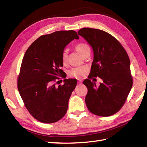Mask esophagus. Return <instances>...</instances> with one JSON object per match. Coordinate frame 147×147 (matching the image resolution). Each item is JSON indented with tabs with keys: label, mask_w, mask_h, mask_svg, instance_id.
I'll return each mask as SVG.
<instances>
[{
	"label": "esophagus",
	"mask_w": 147,
	"mask_h": 147,
	"mask_svg": "<svg viewBox=\"0 0 147 147\" xmlns=\"http://www.w3.org/2000/svg\"><path fill=\"white\" fill-rule=\"evenodd\" d=\"M78 84H82V80H78Z\"/></svg>",
	"instance_id": "obj_1"
}]
</instances>
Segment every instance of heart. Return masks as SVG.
<instances>
[{"mask_svg":"<svg viewBox=\"0 0 147 147\" xmlns=\"http://www.w3.org/2000/svg\"><path fill=\"white\" fill-rule=\"evenodd\" d=\"M76 49L77 51L82 56L85 54L86 52L90 51V47L86 44V43H79L76 46ZM67 57H68V51L67 50L65 49L64 51L62 52V59L63 63L65 64L67 61ZM86 71V67H74L73 68L71 71H69L68 73L69 76L71 78H74L80 79L82 78L85 75V74Z\"/></svg>","mask_w":147,"mask_h":147,"instance_id":"heart-1","label":"heart"}]
</instances>
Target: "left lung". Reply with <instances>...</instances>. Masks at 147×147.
<instances>
[{"label":"left lung","instance_id":"1","mask_svg":"<svg viewBox=\"0 0 147 147\" xmlns=\"http://www.w3.org/2000/svg\"><path fill=\"white\" fill-rule=\"evenodd\" d=\"M78 33L93 51L91 71L83 82L88 88L87 108L99 116H110L123 107L132 88L129 57L121 43L104 31L83 28ZM97 76L103 81L98 87L89 80Z\"/></svg>","mask_w":147,"mask_h":147}]
</instances>
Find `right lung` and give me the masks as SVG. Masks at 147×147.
<instances>
[{
  "mask_svg": "<svg viewBox=\"0 0 147 147\" xmlns=\"http://www.w3.org/2000/svg\"><path fill=\"white\" fill-rule=\"evenodd\" d=\"M79 38L73 30L55 32L40 36L24 54L18 88L28 111L42 123H55L66 113L77 81L64 79V85L58 87L54 82L62 74V52L71 41Z\"/></svg>",
  "mask_w": 147,
  "mask_h": 147,
  "instance_id": "add662e5",
  "label": "right lung"
}]
</instances>
